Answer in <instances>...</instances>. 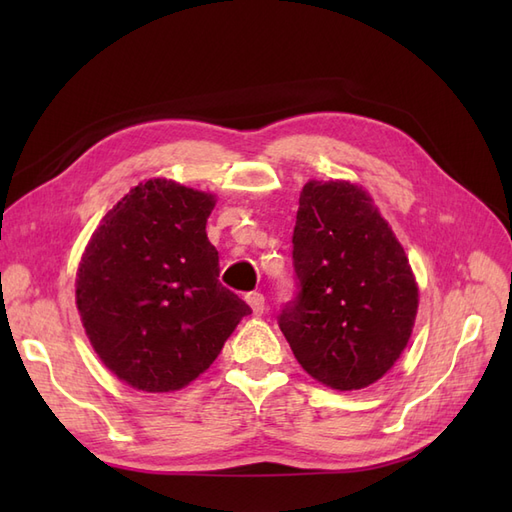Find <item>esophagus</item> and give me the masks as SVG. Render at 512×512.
<instances>
[{
  "instance_id": "34e87169",
  "label": "esophagus",
  "mask_w": 512,
  "mask_h": 512,
  "mask_svg": "<svg viewBox=\"0 0 512 512\" xmlns=\"http://www.w3.org/2000/svg\"><path fill=\"white\" fill-rule=\"evenodd\" d=\"M245 301L250 303L252 312H254L256 316H262V314H265V297H262L260 292H247V294H245Z\"/></svg>"
}]
</instances>
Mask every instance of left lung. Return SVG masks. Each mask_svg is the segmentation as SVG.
I'll use <instances>...</instances> for the list:
<instances>
[{"label": "left lung", "mask_w": 512, "mask_h": 512, "mask_svg": "<svg viewBox=\"0 0 512 512\" xmlns=\"http://www.w3.org/2000/svg\"><path fill=\"white\" fill-rule=\"evenodd\" d=\"M292 267L299 292L277 324L301 367L337 391L380 380L408 344L418 288L404 247L363 188L305 183Z\"/></svg>", "instance_id": "8db88e82"}]
</instances>
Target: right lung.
<instances>
[{"mask_svg": "<svg viewBox=\"0 0 512 512\" xmlns=\"http://www.w3.org/2000/svg\"><path fill=\"white\" fill-rule=\"evenodd\" d=\"M213 194L138 183L104 215L76 273L91 346L138 391H179L218 359L250 305L220 284L207 239Z\"/></svg>", "mask_w": 512, "mask_h": 512, "instance_id": "right-lung-1", "label": "right lung"}]
</instances>
